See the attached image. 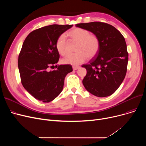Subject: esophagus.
Listing matches in <instances>:
<instances>
[{
  "mask_svg": "<svg viewBox=\"0 0 146 146\" xmlns=\"http://www.w3.org/2000/svg\"><path fill=\"white\" fill-rule=\"evenodd\" d=\"M80 68L79 66H73V70H78Z\"/></svg>",
  "mask_w": 146,
  "mask_h": 146,
  "instance_id": "obj_1",
  "label": "esophagus"
}]
</instances>
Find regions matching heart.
<instances>
[{
  "label": "heart",
  "instance_id": "obj_1",
  "mask_svg": "<svg viewBox=\"0 0 146 146\" xmlns=\"http://www.w3.org/2000/svg\"><path fill=\"white\" fill-rule=\"evenodd\" d=\"M71 39L78 42L75 54H68L63 58L62 62L72 66H78L83 63L87 58L94 57L100 49V41L94 34H90L88 30L80 28H75L68 33ZM67 39L66 35H60L56 41V48L61 55L67 53Z\"/></svg>",
  "mask_w": 146,
  "mask_h": 146
}]
</instances>
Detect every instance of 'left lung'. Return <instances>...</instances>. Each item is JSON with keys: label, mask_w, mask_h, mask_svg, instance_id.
<instances>
[{"label": "left lung", "mask_w": 146, "mask_h": 146, "mask_svg": "<svg viewBox=\"0 0 146 146\" xmlns=\"http://www.w3.org/2000/svg\"><path fill=\"white\" fill-rule=\"evenodd\" d=\"M76 27L96 35L100 49L89 64L82 66L87 73L82 83L85 89L98 97H106L115 92L127 73L128 54L125 38L114 27L101 22L82 23Z\"/></svg>", "instance_id": "obj_1"}]
</instances>
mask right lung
<instances>
[{
  "label": "right lung",
  "instance_id": "right-lung-1",
  "mask_svg": "<svg viewBox=\"0 0 146 146\" xmlns=\"http://www.w3.org/2000/svg\"><path fill=\"white\" fill-rule=\"evenodd\" d=\"M73 25H51L29 34L18 57L21 83L28 92L38 101L50 102L61 92L66 75L73 71L71 65L54 66L60 55L56 48L58 36Z\"/></svg>",
  "mask_w": 146,
  "mask_h": 146
}]
</instances>
